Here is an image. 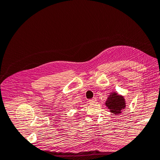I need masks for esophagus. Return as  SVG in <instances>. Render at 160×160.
<instances>
[{
  "instance_id": "1",
  "label": "esophagus",
  "mask_w": 160,
  "mask_h": 160,
  "mask_svg": "<svg viewBox=\"0 0 160 160\" xmlns=\"http://www.w3.org/2000/svg\"><path fill=\"white\" fill-rule=\"evenodd\" d=\"M96 101H97V99L96 98H93V99L89 100V102L90 104H93V103H96Z\"/></svg>"
}]
</instances>
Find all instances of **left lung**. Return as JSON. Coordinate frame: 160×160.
<instances>
[{"instance_id": "left-lung-1", "label": "left lung", "mask_w": 160, "mask_h": 160, "mask_svg": "<svg viewBox=\"0 0 160 160\" xmlns=\"http://www.w3.org/2000/svg\"><path fill=\"white\" fill-rule=\"evenodd\" d=\"M105 105L110 110L111 113L114 115H119L125 108V101L123 96L118 95L117 93H113L109 96Z\"/></svg>"}]
</instances>
